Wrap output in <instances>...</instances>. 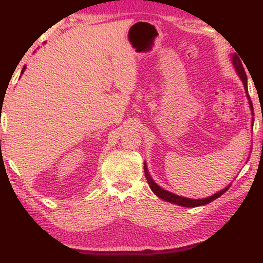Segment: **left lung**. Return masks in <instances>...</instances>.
<instances>
[{
  "instance_id": "1",
  "label": "left lung",
  "mask_w": 263,
  "mask_h": 263,
  "mask_svg": "<svg viewBox=\"0 0 263 263\" xmlns=\"http://www.w3.org/2000/svg\"><path fill=\"white\" fill-rule=\"evenodd\" d=\"M232 63L233 66H235V69L237 71V74H238V77L240 78V80H242L243 85H244V89H246V93H247V97L248 99H249V106H250V110H251V114H254V109H253V103H251L250 100V97L248 95V81H247V74L246 71H244V68L242 66V62H240L239 57L236 55V53H233L232 55ZM145 176H146V179L147 182H148V185L149 188L152 189V192L156 194L158 197H160L161 200H165L167 201V202H171V203H176V204H179V206H183V207H197V206H203V204H207L212 202V201H214L215 199H218L219 196H221L222 194H224L226 190L230 188V185L226 186L225 189L220 190V192L215 193L214 195L212 196H208L206 199H188V197H183V196H179V195H176L174 193H170L167 192V190H165L161 188L157 184L156 182L153 181L152 177H151L149 172H148V168L146 166V163H145Z\"/></svg>"
}]
</instances>
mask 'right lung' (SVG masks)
I'll return each mask as SVG.
<instances>
[{
  "label": "right lung",
  "mask_w": 263,
  "mask_h": 263,
  "mask_svg": "<svg viewBox=\"0 0 263 263\" xmlns=\"http://www.w3.org/2000/svg\"><path fill=\"white\" fill-rule=\"evenodd\" d=\"M24 70H25V67L23 68V71H21V74H23V73H24Z\"/></svg>",
  "instance_id": "add662e5"
}]
</instances>
